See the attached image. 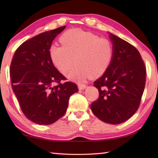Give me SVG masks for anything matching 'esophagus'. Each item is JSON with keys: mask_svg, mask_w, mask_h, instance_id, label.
I'll return each mask as SVG.
<instances>
[{"mask_svg": "<svg viewBox=\"0 0 158 158\" xmlns=\"http://www.w3.org/2000/svg\"><path fill=\"white\" fill-rule=\"evenodd\" d=\"M78 87L79 90H84L86 88V85L84 84H78Z\"/></svg>", "mask_w": 158, "mask_h": 158, "instance_id": "esophagus-1", "label": "esophagus"}]
</instances>
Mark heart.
Returning a JSON list of instances; mask_svg holds the SVG:
<instances>
[{"label": "heart", "mask_w": 158, "mask_h": 158, "mask_svg": "<svg viewBox=\"0 0 158 158\" xmlns=\"http://www.w3.org/2000/svg\"><path fill=\"white\" fill-rule=\"evenodd\" d=\"M60 41L62 45H51L49 56L56 68L63 74L76 62L77 65L67 74L72 80L100 77L111 62L114 47L108 39L76 28L65 32Z\"/></svg>", "instance_id": "1"}]
</instances>
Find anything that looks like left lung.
I'll return each mask as SVG.
<instances>
[{
  "instance_id": "obj_1",
  "label": "left lung",
  "mask_w": 158,
  "mask_h": 158,
  "mask_svg": "<svg viewBox=\"0 0 158 158\" xmlns=\"http://www.w3.org/2000/svg\"><path fill=\"white\" fill-rule=\"evenodd\" d=\"M109 37L113 58L105 73L94 82L99 98L90 108L101 121L116 125L129 119L139 106L146 70L140 53L133 45L111 33Z\"/></svg>"
}]
</instances>
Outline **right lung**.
<instances>
[{
    "label": "right lung",
    "mask_w": 158,
    "mask_h": 158,
    "mask_svg": "<svg viewBox=\"0 0 158 158\" xmlns=\"http://www.w3.org/2000/svg\"><path fill=\"white\" fill-rule=\"evenodd\" d=\"M65 26L44 32L17 48L10 65L12 88L21 109L28 120L50 125L65 114L70 96L78 91L76 84L53 65L49 49L53 39ZM55 83L57 85H54Z\"/></svg>",
    "instance_id": "1"
}]
</instances>
